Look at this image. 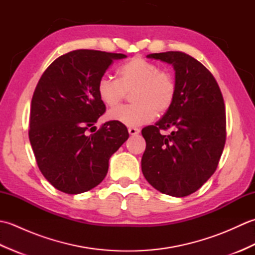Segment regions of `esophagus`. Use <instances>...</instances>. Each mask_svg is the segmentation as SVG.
<instances>
[{"mask_svg": "<svg viewBox=\"0 0 255 255\" xmlns=\"http://www.w3.org/2000/svg\"><path fill=\"white\" fill-rule=\"evenodd\" d=\"M128 132H129V134H131V136H136V134H138L140 132V129H138L136 127H130V128H128Z\"/></svg>", "mask_w": 255, "mask_h": 255, "instance_id": "esophagus-1", "label": "esophagus"}]
</instances>
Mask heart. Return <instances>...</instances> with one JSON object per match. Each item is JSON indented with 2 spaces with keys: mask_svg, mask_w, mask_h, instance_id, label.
Wrapping results in <instances>:
<instances>
[{
  "mask_svg": "<svg viewBox=\"0 0 255 255\" xmlns=\"http://www.w3.org/2000/svg\"><path fill=\"white\" fill-rule=\"evenodd\" d=\"M130 92L132 104L111 111L108 118L126 126H141L155 115H165L174 105L176 79L167 70H160L156 63L134 57L119 68L118 80L104 75L97 83V94L108 107L121 104Z\"/></svg>",
  "mask_w": 255,
  "mask_h": 255,
  "instance_id": "heart-1",
  "label": "heart"
}]
</instances>
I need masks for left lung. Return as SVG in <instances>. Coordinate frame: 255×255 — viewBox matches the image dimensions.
Returning a JSON list of instances; mask_svg holds the SVG:
<instances>
[{"mask_svg":"<svg viewBox=\"0 0 255 255\" xmlns=\"http://www.w3.org/2000/svg\"><path fill=\"white\" fill-rule=\"evenodd\" d=\"M172 64L177 95L155 125L142 129V173L161 193L184 197L214 174L226 142V110L217 81L209 70L182 51L150 53ZM171 128L170 135L160 131Z\"/></svg>","mask_w":255,"mask_h":255,"instance_id":"obj_1","label":"left lung"}]
</instances>
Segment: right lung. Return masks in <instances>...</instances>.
Here are the masks:
<instances>
[{
	"mask_svg": "<svg viewBox=\"0 0 255 255\" xmlns=\"http://www.w3.org/2000/svg\"><path fill=\"white\" fill-rule=\"evenodd\" d=\"M125 57L100 50L70 51L46 69L36 86L29 141L42 175L59 191L74 195L99 185L112 154L129 137L121 123L110 121L96 131L94 126L106 111L97 83L114 59Z\"/></svg>",
	"mask_w": 255,
	"mask_h": 255,
	"instance_id": "add662e5",
	"label": "right lung"
}]
</instances>
